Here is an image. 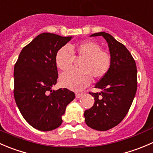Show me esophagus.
<instances>
[{
    "instance_id": "34e87169",
    "label": "esophagus",
    "mask_w": 153,
    "mask_h": 153,
    "mask_svg": "<svg viewBox=\"0 0 153 153\" xmlns=\"http://www.w3.org/2000/svg\"><path fill=\"white\" fill-rule=\"evenodd\" d=\"M82 93H76V98H80L82 96Z\"/></svg>"
}]
</instances>
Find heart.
Wrapping results in <instances>:
<instances>
[{"mask_svg":"<svg viewBox=\"0 0 153 153\" xmlns=\"http://www.w3.org/2000/svg\"><path fill=\"white\" fill-rule=\"evenodd\" d=\"M71 50L76 52L78 58H82L79 64L80 70L70 69L60 76V83L63 87L74 91L82 90L90 84L91 77L100 79L106 75L111 64V56L102 51L100 45L93 41H86L69 48L63 46L56 53L55 62L61 70L71 67L74 55Z\"/></svg>","mask_w":153,"mask_h":153,"instance_id":"heart-1","label":"heart"}]
</instances>
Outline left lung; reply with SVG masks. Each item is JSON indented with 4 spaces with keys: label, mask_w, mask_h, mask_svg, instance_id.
I'll return each instance as SVG.
<instances>
[{
    "label": "left lung",
    "mask_w": 153,
    "mask_h": 153,
    "mask_svg": "<svg viewBox=\"0 0 153 153\" xmlns=\"http://www.w3.org/2000/svg\"><path fill=\"white\" fill-rule=\"evenodd\" d=\"M102 36L108 42L111 64L109 71L95 85L100 93L89 92L94 97V105L85 111L86 124L95 130L106 131L118 125L127 114L137 91V67L127 48L105 32L92 34Z\"/></svg>",
    "instance_id": "obj_1"
}]
</instances>
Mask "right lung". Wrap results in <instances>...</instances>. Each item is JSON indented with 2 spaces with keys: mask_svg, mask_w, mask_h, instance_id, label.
Returning a JSON list of instances; mask_svg holds the SVG:
<instances>
[{
  "mask_svg": "<svg viewBox=\"0 0 153 153\" xmlns=\"http://www.w3.org/2000/svg\"><path fill=\"white\" fill-rule=\"evenodd\" d=\"M71 40V36L42 33L22 49L15 64V100L26 121L40 131L58 128L66 106L75 98L65 88L51 89L58 79L56 53Z\"/></svg>",
  "mask_w": 153,
  "mask_h": 153,
  "instance_id": "right-lung-1",
  "label": "right lung"
}]
</instances>
